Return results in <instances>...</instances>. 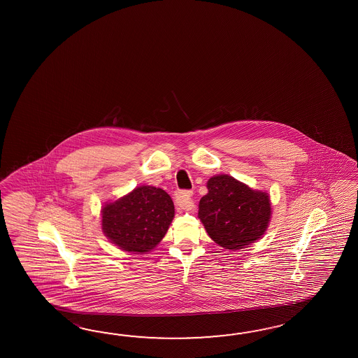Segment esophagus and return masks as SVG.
I'll list each match as a JSON object with an SVG mask.
<instances>
[{"label": "esophagus", "mask_w": 358, "mask_h": 358, "mask_svg": "<svg viewBox=\"0 0 358 358\" xmlns=\"http://www.w3.org/2000/svg\"><path fill=\"white\" fill-rule=\"evenodd\" d=\"M176 203L182 210H190L192 208V190L176 192Z\"/></svg>", "instance_id": "34e87169"}]
</instances>
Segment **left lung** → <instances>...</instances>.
Wrapping results in <instances>:
<instances>
[{"mask_svg": "<svg viewBox=\"0 0 358 358\" xmlns=\"http://www.w3.org/2000/svg\"><path fill=\"white\" fill-rule=\"evenodd\" d=\"M208 193L199 201L198 217L213 242L225 250H242L266 231L271 206L265 192H257L233 176H213Z\"/></svg>", "mask_w": 358, "mask_h": 358, "instance_id": "8db88e82", "label": "left lung"}]
</instances>
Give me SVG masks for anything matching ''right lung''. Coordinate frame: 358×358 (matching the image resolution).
Listing matches in <instances>:
<instances>
[{"label":"right lung","instance_id":"obj_1","mask_svg":"<svg viewBox=\"0 0 358 358\" xmlns=\"http://www.w3.org/2000/svg\"><path fill=\"white\" fill-rule=\"evenodd\" d=\"M173 217L168 193L143 185L102 208V230L120 250L143 255L160 243Z\"/></svg>","mask_w":358,"mask_h":358}]
</instances>
